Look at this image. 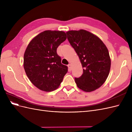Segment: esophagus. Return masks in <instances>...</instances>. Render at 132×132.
Masks as SVG:
<instances>
[{"label": "esophagus", "mask_w": 132, "mask_h": 132, "mask_svg": "<svg viewBox=\"0 0 132 132\" xmlns=\"http://www.w3.org/2000/svg\"><path fill=\"white\" fill-rule=\"evenodd\" d=\"M68 67L69 70V71H71V69H72V66H71V64H69L68 65Z\"/></svg>", "instance_id": "esophagus-1"}]
</instances>
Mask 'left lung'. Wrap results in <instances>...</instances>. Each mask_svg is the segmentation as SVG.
Wrapping results in <instances>:
<instances>
[{
  "instance_id": "8db88e82",
  "label": "left lung",
  "mask_w": 132,
  "mask_h": 132,
  "mask_svg": "<svg viewBox=\"0 0 132 132\" xmlns=\"http://www.w3.org/2000/svg\"><path fill=\"white\" fill-rule=\"evenodd\" d=\"M66 33L83 68L81 77L75 78L77 86L85 92L97 89L110 73L111 59L107 48L97 36L87 31L71 30Z\"/></svg>"
}]
</instances>
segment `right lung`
I'll return each instance as SVG.
<instances>
[{"label": "right lung", "mask_w": 132, "mask_h": 132, "mask_svg": "<svg viewBox=\"0 0 132 132\" xmlns=\"http://www.w3.org/2000/svg\"><path fill=\"white\" fill-rule=\"evenodd\" d=\"M67 39L63 31L47 30L35 37L23 55V68L31 82L39 90L48 92L57 89L68 72L61 63L57 49Z\"/></svg>", "instance_id": "1"}]
</instances>
